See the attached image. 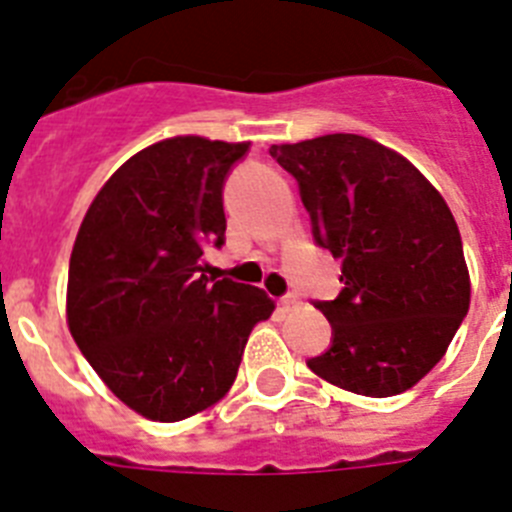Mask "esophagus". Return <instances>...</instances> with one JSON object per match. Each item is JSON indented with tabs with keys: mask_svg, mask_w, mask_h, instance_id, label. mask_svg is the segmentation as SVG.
Masks as SVG:
<instances>
[{
	"mask_svg": "<svg viewBox=\"0 0 512 512\" xmlns=\"http://www.w3.org/2000/svg\"><path fill=\"white\" fill-rule=\"evenodd\" d=\"M297 300H300V297H297L295 292H289V295H284L282 300H279V307H282V310H292V307L297 305Z\"/></svg>",
	"mask_w": 512,
	"mask_h": 512,
	"instance_id": "esophagus-1",
	"label": "esophagus"
}]
</instances>
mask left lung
Here are the masks:
<instances>
[{
  "instance_id": "obj_1",
  "label": "left lung",
  "mask_w": 512,
  "mask_h": 512,
  "mask_svg": "<svg viewBox=\"0 0 512 512\" xmlns=\"http://www.w3.org/2000/svg\"><path fill=\"white\" fill-rule=\"evenodd\" d=\"M271 158L295 176L312 238L341 259L336 300H315L330 346L307 359L341 390L392 397L446 354L469 310V271L449 205L408 158L333 133Z\"/></svg>"
}]
</instances>
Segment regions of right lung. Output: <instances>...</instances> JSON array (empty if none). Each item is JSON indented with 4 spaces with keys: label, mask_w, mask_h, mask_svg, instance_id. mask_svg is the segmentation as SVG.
Instances as JSON below:
<instances>
[{
    "label": "right lung",
    "mask_w": 512,
    "mask_h": 512,
    "mask_svg": "<svg viewBox=\"0 0 512 512\" xmlns=\"http://www.w3.org/2000/svg\"><path fill=\"white\" fill-rule=\"evenodd\" d=\"M248 143L169 138L128 158L76 235L66 315L81 354L135 413L176 423L235 382L264 289L202 274L225 243L223 187Z\"/></svg>",
    "instance_id": "obj_1"
}]
</instances>
